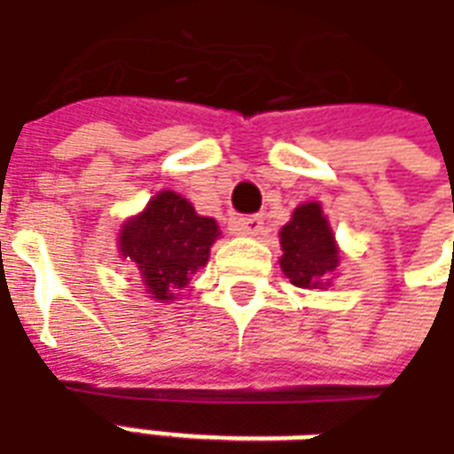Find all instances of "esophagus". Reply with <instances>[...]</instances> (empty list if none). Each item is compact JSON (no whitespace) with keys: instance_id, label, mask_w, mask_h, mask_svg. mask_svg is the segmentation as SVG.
<instances>
[{"instance_id":"34e87169","label":"esophagus","mask_w":454,"mask_h":454,"mask_svg":"<svg viewBox=\"0 0 454 454\" xmlns=\"http://www.w3.org/2000/svg\"><path fill=\"white\" fill-rule=\"evenodd\" d=\"M263 230V217L262 215H247V217H239L237 220V232L249 234V237H256V234Z\"/></svg>"}]
</instances>
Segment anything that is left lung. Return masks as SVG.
<instances>
[{
    "instance_id": "8db88e82",
    "label": "left lung",
    "mask_w": 454,
    "mask_h": 454,
    "mask_svg": "<svg viewBox=\"0 0 454 454\" xmlns=\"http://www.w3.org/2000/svg\"><path fill=\"white\" fill-rule=\"evenodd\" d=\"M281 269L298 288H323L340 263V249L330 222L317 202H305L281 230Z\"/></svg>"
}]
</instances>
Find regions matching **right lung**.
I'll use <instances>...</instances> for the list:
<instances>
[{"instance_id": "right-lung-1", "label": "right lung", "mask_w": 454, "mask_h": 454, "mask_svg": "<svg viewBox=\"0 0 454 454\" xmlns=\"http://www.w3.org/2000/svg\"><path fill=\"white\" fill-rule=\"evenodd\" d=\"M220 237L212 217H202L178 192L160 191L119 232V254L129 259L153 301H173L210 259Z\"/></svg>"}]
</instances>
